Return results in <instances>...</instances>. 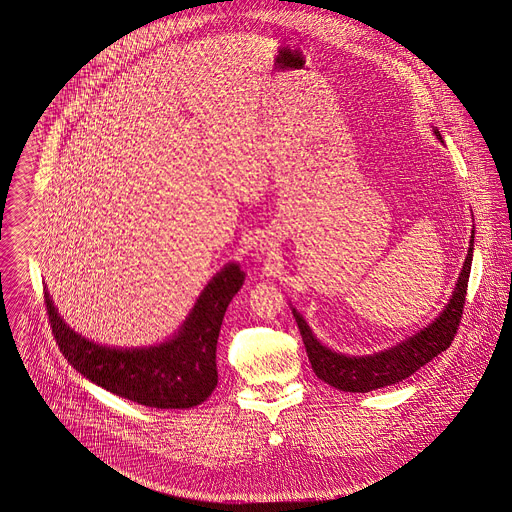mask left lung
<instances>
[{"label": "left lung", "mask_w": 512, "mask_h": 512, "mask_svg": "<svg viewBox=\"0 0 512 512\" xmlns=\"http://www.w3.org/2000/svg\"><path fill=\"white\" fill-rule=\"evenodd\" d=\"M435 136L443 139L439 130ZM472 256H474V231L470 239V248L454 293L444 307L443 312L423 330L406 341L378 351L375 355L365 357H349L343 353H336L322 345L314 338L312 330L308 328L305 318L293 308V316L301 330L303 343L307 347L308 361L312 365L314 375L326 384L343 390V392H371L376 388H384L419 371L423 365L433 361L439 353L446 351L456 336V330L462 320V310L468 291V279L472 270Z\"/></svg>", "instance_id": "1"}]
</instances>
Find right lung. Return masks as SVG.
<instances>
[{
    "instance_id": "right-lung-1",
    "label": "right lung",
    "mask_w": 512,
    "mask_h": 512,
    "mask_svg": "<svg viewBox=\"0 0 512 512\" xmlns=\"http://www.w3.org/2000/svg\"><path fill=\"white\" fill-rule=\"evenodd\" d=\"M242 283L239 264H227L205 285L172 340L136 349L99 345L73 332L48 291H44V305L56 343L75 371L141 406L186 409L200 406L217 386V338L225 310Z\"/></svg>"
}]
</instances>
